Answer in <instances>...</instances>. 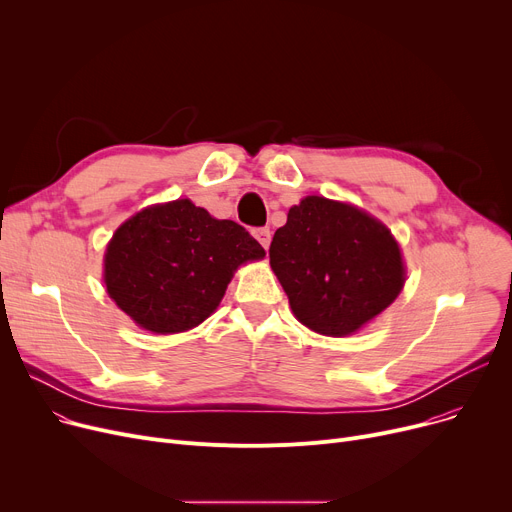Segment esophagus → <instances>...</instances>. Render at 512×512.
Returning a JSON list of instances; mask_svg holds the SVG:
<instances>
[{"mask_svg":"<svg viewBox=\"0 0 512 512\" xmlns=\"http://www.w3.org/2000/svg\"><path fill=\"white\" fill-rule=\"evenodd\" d=\"M253 236L257 238V242H259V245H261L263 249L270 247V240H272L270 228H255V230H253Z\"/></svg>","mask_w":512,"mask_h":512,"instance_id":"1","label":"esophagus"}]
</instances>
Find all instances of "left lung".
<instances>
[{"mask_svg": "<svg viewBox=\"0 0 512 512\" xmlns=\"http://www.w3.org/2000/svg\"><path fill=\"white\" fill-rule=\"evenodd\" d=\"M270 263L292 313L326 336H348L382 313L405 284L390 230L353 205L307 197L276 230Z\"/></svg>", "mask_w": 512, "mask_h": 512, "instance_id": "obj_1", "label": "left lung"}]
</instances>
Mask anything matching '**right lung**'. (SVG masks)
I'll use <instances>...</instances> for the list:
<instances>
[{"instance_id":"add662e5","label":"right lung","mask_w":512,"mask_h":512,"mask_svg":"<svg viewBox=\"0 0 512 512\" xmlns=\"http://www.w3.org/2000/svg\"><path fill=\"white\" fill-rule=\"evenodd\" d=\"M263 255L240 224L178 199L147 207L116 230L105 251V286L141 328L176 334L207 319L236 267Z\"/></svg>"}]
</instances>
